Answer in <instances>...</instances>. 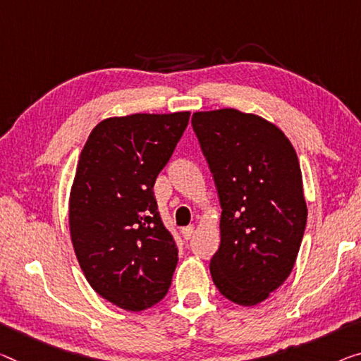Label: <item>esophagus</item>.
I'll return each mask as SVG.
<instances>
[{"label":"esophagus","mask_w":361,"mask_h":361,"mask_svg":"<svg viewBox=\"0 0 361 361\" xmlns=\"http://www.w3.org/2000/svg\"><path fill=\"white\" fill-rule=\"evenodd\" d=\"M193 232H195V226H187L182 229V235H184L185 240H190L193 237Z\"/></svg>","instance_id":"34e87169"}]
</instances>
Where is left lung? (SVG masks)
Instances as JSON below:
<instances>
[{
  "label": "left lung",
  "mask_w": 361,
  "mask_h": 361,
  "mask_svg": "<svg viewBox=\"0 0 361 361\" xmlns=\"http://www.w3.org/2000/svg\"><path fill=\"white\" fill-rule=\"evenodd\" d=\"M192 127L223 208L213 282L253 307L282 286L300 250L307 203L297 153L279 127L238 109L198 111Z\"/></svg>",
  "instance_id": "obj_1"
}]
</instances>
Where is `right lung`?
<instances>
[{"instance_id":"add662e5","label":"right lung","mask_w":361,"mask_h":361,"mask_svg":"<svg viewBox=\"0 0 361 361\" xmlns=\"http://www.w3.org/2000/svg\"><path fill=\"white\" fill-rule=\"evenodd\" d=\"M190 113L108 118L88 135L69 197L75 257L93 290L127 312L164 298L177 266L174 237L153 185Z\"/></svg>"}]
</instances>
